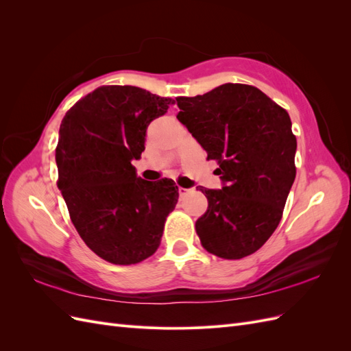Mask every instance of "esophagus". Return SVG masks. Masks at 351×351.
Segmentation results:
<instances>
[{"instance_id":"1","label":"esophagus","mask_w":351,"mask_h":351,"mask_svg":"<svg viewBox=\"0 0 351 351\" xmlns=\"http://www.w3.org/2000/svg\"><path fill=\"white\" fill-rule=\"evenodd\" d=\"M178 193L180 196H184L189 193V189H184V187H178Z\"/></svg>"}]
</instances>
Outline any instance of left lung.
Instances as JSON below:
<instances>
[{
	"label": "left lung",
	"instance_id": "8db88e82",
	"mask_svg": "<svg viewBox=\"0 0 351 351\" xmlns=\"http://www.w3.org/2000/svg\"><path fill=\"white\" fill-rule=\"evenodd\" d=\"M178 121L219 168L221 190L199 186L208 209L196 221L202 246L222 259L259 250L282 218L295 178L290 115L258 88L226 83L176 98Z\"/></svg>",
	"mask_w": 351,
	"mask_h": 351
}]
</instances>
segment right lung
<instances>
[{"label": "right lung", "mask_w": 351, "mask_h": 351, "mask_svg": "<svg viewBox=\"0 0 351 351\" xmlns=\"http://www.w3.org/2000/svg\"><path fill=\"white\" fill-rule=\"evenodd\" d=\"M169 104L141 88L108 84L79 99L61 121L57 186L82 240L110 263L152 256L176 208L171 178L146 182L132 165L145 151L147 125Z\"/></svg>", "instance_id": "add662e5"}]
</instances>
